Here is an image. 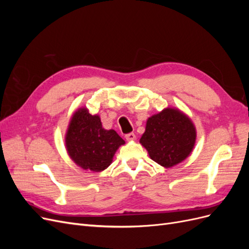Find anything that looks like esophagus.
Instances as JSON below:
<instances>
[{"mask_svg":"<svg viewBox=\"0 0 249 249\" xmlns=\"http://www.w3.org/2000/svg\"><path fill=\"white\" fill-rule=\"evenodd\" d=\"M124 137L127 141H133V140L136 139V135H135L134 133H129V134H125Z\"/></svg>","mask_w":249,"mask_h":249,"instance_id":"esophagus-1","label":"esophagus"}]
</instances>
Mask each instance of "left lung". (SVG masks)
I'll return each instance as SVG.
<instances>
[{
    "label": "left lung",
    "mask_w": 249,
    "mask_h": 249,
    "mask_svg": "<svg viewBox=\"0 0 249 249\" xmlns=\"http://www.w3.org/2000/svg\"><path fill=\"white\" fill-rule=\"evenodd\" d=\"M196 132L191 120L177 109H165L147 119L140 143L150 159L166 168L185 160L192 152Z\"/></svg>",
    "instance_id": "obj_1"
}]
</instances>
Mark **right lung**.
<instances>
[{"label":"right lung","mask_w":249,"mask_h":249,"mask_svg":"<svg viewBox=\"0 0 249 249\" xmlns=\"http://www.w3.org/2000/svg\"><path fill=\"white\" fill-rule=\"evenodd\" d=\"M66 148L73 162L83 169L102 171L112 162L124 140L114 130H105L101 118L83 108L74 113L66 134Z\"/></svg>","instance_id":"add662e5"}]
</instances>
